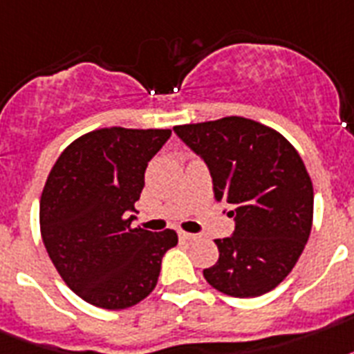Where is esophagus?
I'll return each instance as SVG.
<instances>
[{
	"instance_id": "esophagus-1",
	"label": "esophagus",
	"mask_w": 354,
	"mask_h": 354,
	"mask_svg": "<svg viewBox=\"0 0 354 354\" xmlns=\"http://www.w3.org/2000/svg\"><path fill=\"white\" fill-rule=\"evenodd\" d=\"M178 236H180V240H183V242H194V240H198V234H194V232L180 231L178 232Z\"/></svg>"
}]
</instances>
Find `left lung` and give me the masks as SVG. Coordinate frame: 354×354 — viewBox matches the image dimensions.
I'll return each instance as SVG.
<instances>
[{
    "mask_svg": "<svg viewBox=\"0 0 354 354\" xmlns=\"http://www.w3.org/2000/svg\"><path fill=\"white\" fill-rule=\"evenodd\" d=\"M203 158L214 200L232 207V236L214 240L220 258L203 269L214 289L236 298L272 291L297 266L313 225V183L300 154L280 132L254 120L227 116L176 125Z\"/></svg>",
    "mask_w": 354,
    "mask_h": 354,
    "instance_id": "1",
    "label": "left lung"
}]
</instances>
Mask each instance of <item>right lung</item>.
Here are the masks:
<instances>
[{
  "label": "right lung",
  "instance_id": "obj_1",
  "mask_svg": "<svg viewBox=\"0 0 354 354\" xmlns=\"http://www.w3.org/2000/svg\"><path fill=\"white\" fill-rule=\"evenodd\" d=\"M169 138L171 129H97L74 140L48 174L43 243L63 281L93 306L118 311L149 297L178 243L172 229L132 227L147 163Z\"/></svg>",
  "mask_w": 354,
  "mask_h": 354
}]
</instances>
